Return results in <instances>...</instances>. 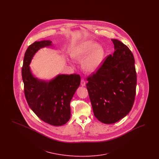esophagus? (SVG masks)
<instances>
[{"label":"esophagus","mask_w":159,"mask_h":159,"mask_svg":"<svg viewBox=\"0 0 159 159\" xmlns=\"http://www.w3.org/2000/svg\"><path fill=\"white\" fill-rule=\"evenodd\" d=\"M80 84H81V86H85V85H86V82H85V81H84V79H82V80H81Z\"/></svg>","instance_id":"obj_1"}]
</instances>
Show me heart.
<instances>
[{"label": "heart", "instance_id": "b5f03b06", "mask_svg": "<svg viewBox=\"0 0 159 159\" xmlns=\"http://www.w3.org/2000/svg\"><path fill=\"white\" fill-rule=\"evenodd\" d=\"M71 57L75 60L82 63V68L88 74L97 72L100 68L105 57L102 46L93 40H86L73 49Z\"/></svg>", "mask_w": 159, "mask_h": 159}]
</instances>
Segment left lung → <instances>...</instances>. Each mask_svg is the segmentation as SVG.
Segmentation results:
<instances>
[{
	"instance_id": "1",
	"label": "left lung",
	"mask_w": 159,
	"mask_h": 159,
	"mask_svg": "<svg viewBox=\"0 0 159 159\" xmlns=\"http://www.w3.org/2000/svg\"><path fill=\"white\" fill-rule=\"evenodd\" d=\"M114 51L95 74L88 79L93 111L99 121L112 124L128 114L136 93V73L134 55L127 46L111 39Z\"/></svg>"
}]
</instances>
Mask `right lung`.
<instances>
[{
  "label": "right lung",
  "mask_w": 159,
  "mask_h": 159,
  "mask_svg": "<svg viewBox=\"0 0 159 159\" xmlns=\"http://www.w3.org/2000/svg\"><path fill=\"white\" fill-rule=\"evenodd\" d=\"M53 46L51 40L35 42L27 48L24 58L22 77L28 104L38 117L56 126H62L71 117L70 101L80 84L79 75H58L51 80L38 78L30 64L34 55L43 48Z\"/></svg>",
  "instance_id": "1"
}]
</instances>
